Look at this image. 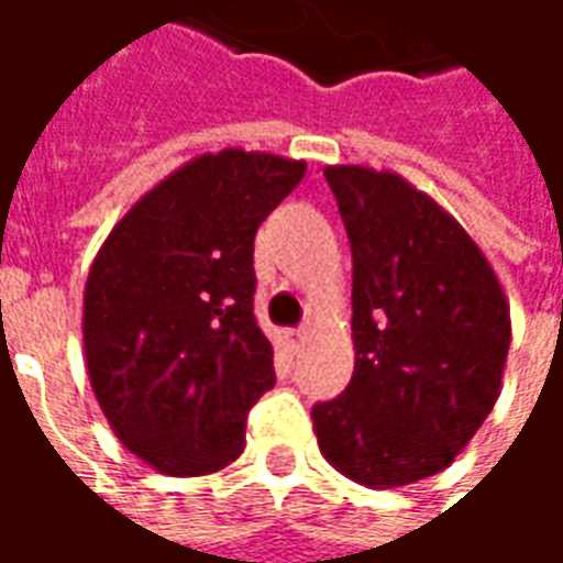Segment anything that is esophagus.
Segmentation results:
<instances>
[{
    "mask_svg": "<svg viewBox=\"0 0 563 563\" xmlns=\"http://www.w3.org/2000/svg\"><path fill=\"white\" fill-rule=\"evenodd\" d=\"M285 340H288L290 349H300L306 340V331L303 328H290V331H285Z\"/></svg>",
    "mask_w": 563,
    "mask_h": 563,
    "instance_id": "34e87169",
    "label": "esophagus"
}]
</instances>
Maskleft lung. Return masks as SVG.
<instances>
[{
	"label": "left lung",
	"instance_id": "obj_1",
	"mask_svg": "<svg viewBox=\"0 0 563 563\" xmlns=\"http://www.w3.org/2000/svg\"><path fill=\"white\" fill-rule=\"evenodd\" d=\"M352 244L355 371L312 407L324 460L364 487H405L453 463L494 410L509 300L484 251L395 170L328 165Z\"/></svg>",
	"mask_w": 563,
	"mask_h": 563
}]
</instances>
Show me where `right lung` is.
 <instances>
[{"label": "right lung", "mask_w": 563, "mask_h": 563, "mask_svg": "<svg viewBox=\"0 0 563 563\" xmlns=\"http://www.w3.org/2000/svg\"><path fill=\"white\" fill-rule=\"evenodd\" d=\"M306 162L220 150L131 205L85 282L88 379L115 438L174 478L244 451V417L273 389V343L254 319V235Z\"/></svg>", "instance_id": "obj_1"}]
</instances>
